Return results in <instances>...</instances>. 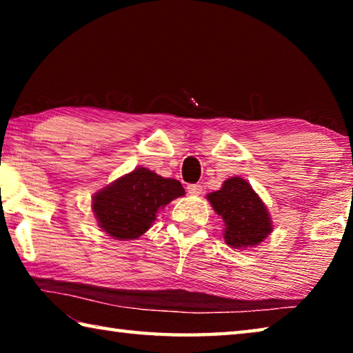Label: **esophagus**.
I'll use <instances>...</instances> for the list:
<instances>
[{"instance_id":"obj_1","label":"esophagus","mask_w":353,"mask_h":353,"mask_svg":"<svg viewBox=\"0 0 353 353\" xmlns=\"http://www.w3.org/2000/svg\"><path fill=\"white\" fill-rule=\"evenodd\" d=\"M187 191L191 196H199L202 193V185L201 183H190V185H187Z\"/></svg>"}]
</instances>
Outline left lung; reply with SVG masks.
Here are the masks:
<instances>
[{
	"mask_svg": "<svg viewBox=\"0 0 353 353\" xmlns=\"http://www.w3.org/2000/svg\"><path fill=\"white\" fill-rule=\"evenodd\" d=\"M224 221V241L234 249L254 248L272 232L265 204L241 177H230L223 188L207 196Z\"/></svg>",
	"mask_w": 353,
	"mask_h": 353,
	"instance_id": "1",
	"label": "left lung"
}]
</instances>
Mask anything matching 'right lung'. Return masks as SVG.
Wrapping results in <instances>:
<instances>
[{"mask_svg":"<svg viewBox=\"0 0 353 353\" xmlns=\"http://www.w3.org/2000/svg\"><path fill=\"white\" fill-rule=\"evenodd\" d=\"M183 194L176 179H165L140 166L98 191L92 207L101 229L115 240L128 241L145 234L159 210Z\"/></svg>","mask_w":353,"mask_h":353,"instance_id":"right-lung-1","label":"right lung"}]
</instances>
